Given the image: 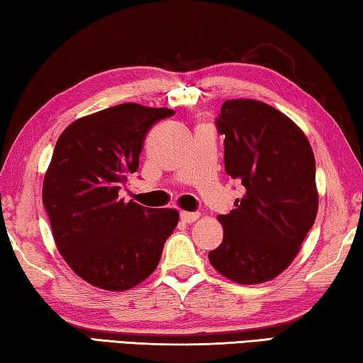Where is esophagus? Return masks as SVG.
Returning <instances> with one entry per match:
<instances>
[{
    "mask_svg": "<svg viewBox=\"0 0 363 363\" xmlns=\"http://www.w3.org/2000/svg\"><path fill=\"white\" fill-rule=\"evenodd\" d=\"M200 218V213H189V211H182L181 213V219L184 220V223H194V220H196Z\"/></svg>",
    "mask_w": 363,
    "mask_h": 363,
    "instance_id": "obj_1",
    "label": "esophagus"
}]
</instances>
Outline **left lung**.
Listing matches in <instances>:
<instances>
[{
    "mask_svg": "<svg viewBox=\"0 0 363 363\" xmlns=\"http://www.w3.org/2000/svg\"><path fill=\"white\" fill-rule=\"evenodd\" d=\"M216 128L227 174L245 195L218 216L224 238L208 257L237 284H262L290 266L315 223L314 152L288 116L259 101H225Z\"/></svg>",
    "mask_w": 363,
    "mask_h": 363,
    "instance_id": "8db88e82",
    "label": "left lung"
}]
</instances>
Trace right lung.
<instances>
[{
  "instance_id": "add662e5",
  "label": "right lung",
  "mask_w": 363,
  "mask_h": 363,
  "mask_svg": "<svg viewBox=\"0 0 363 363\" xmlns=\"http://www.w3.org/2000/svg\"><path fill=\"white\" fill-rule=\"evenodd\" d=\"M173 113L120 104L73 121L57 139L43 205L60 255L91 285L130 290L158 266L179 214L125 203L118 192L139 168L147 131Z\"/></svg>"
}]
</instances>
